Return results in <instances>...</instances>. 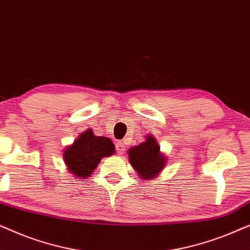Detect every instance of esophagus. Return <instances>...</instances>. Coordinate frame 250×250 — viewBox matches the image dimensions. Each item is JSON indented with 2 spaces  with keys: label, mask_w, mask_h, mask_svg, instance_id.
<instances>
[{
  "label": "esophagus",
  "mask_w": 250,
  "mask_h": 250,
  "mask_svg": "<svg viewBox=\"0 0 250 250\" xmlns=\"http://www.w3.org/2000/svg\"><path fill=\"white\" fill-rule=\"evenodd\" d=\"M116 150H117V152L119 153V155H123L125 151V145L123 143L122 141H118L117 143H116Z\"/></svg>",
  "instance_id": "1"
}]
</instances>
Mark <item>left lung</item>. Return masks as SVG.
<instances>
[{
    "instance_id": "1",
    "label": "left lung",
    "mask_w": 250,
    "mask_h": 250,
    "mask_svg": "<svg viewBox=\"0 0 250 250\" xmlns=\"http://www.w3.org/2000/svg\"><path fill=\"white\" fill-rule=\"evenodd\" d=\"M128 160L139 174L145 180L155 179L162 172L166 164V157L160 152V146L152 135L146 136L141 145L132 146L128 150Z\"/></svg>"
}]
</instances>
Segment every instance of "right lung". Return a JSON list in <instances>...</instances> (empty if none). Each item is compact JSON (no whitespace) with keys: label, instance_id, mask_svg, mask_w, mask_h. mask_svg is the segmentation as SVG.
<instances>
[{"label":"right lung","instance_id":"right-lung-1","mask_svg":"<svg viewBox=\"0 0 250 250\" xmlns=\"http://www.w3.org/2000/svg\"><path fill=\"white\" fill-rule=\"evenodd\" d=\"M115 153V146L109 138L95 136L92 129H87L67 146L63 151V160L68 169L80 179H86L97 168L104 157Z\"/></svg>","mask_w":250,"mask_h":250}]
</instances>
